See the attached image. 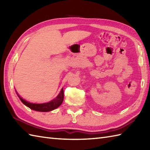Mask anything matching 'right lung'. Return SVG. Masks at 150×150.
Segmentation results:
<instances>
[{
	"label": "right lung",
	"mask_w": 150,
	"mask_h": 150,
	"mask_svg": "<svg viewBox=\"0 0 150 150\" xmlns=\"http://www.w3.org/2000/svg\"><path fill=\"white\" fill-rule=\"evenodd\" d=\"M18 96L22 101V103L24 105H26L28 108H30V109L35 111H41V112H47V111H50L56 109V108L59 107L60 105H61L64 100V90L63 88H62L61 91H60L59 94L58 95V96L55 98H54L53 100L48 102V103L42 104L31 103L23 99V98H21L18 95Z\"/></svg>",
	"instance_id": "right-lung-1"
}]
</instances>
